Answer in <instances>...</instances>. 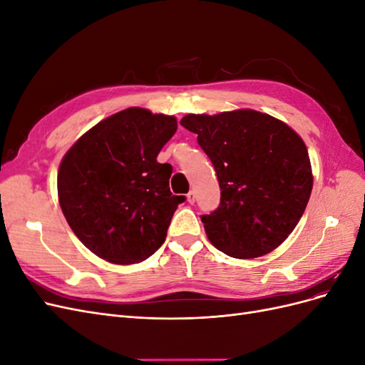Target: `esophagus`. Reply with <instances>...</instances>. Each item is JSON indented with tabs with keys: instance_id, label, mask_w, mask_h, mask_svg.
Instances as JSON below:
<instances>
[{
	"instance_id": "esophagus-1",
	"label": "esophagus",
	"mask_w": 365,
	"mask_h": 365,
	"mask_svg": "<svg viewBox=\"0 0 365 365\" xmlns=\"http://www.w3.org/2000/svg\"><path fill=\"white\" fill-rule=\"evenodd\" d=\"M187 201H189V204H195V201H196L195 190H190L189 193H187Z\"/></svg>"
}]
</instances>
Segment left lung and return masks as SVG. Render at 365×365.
I'll use <instances>...</instances> for the list:
<instances>
[{
    "instance_id": "left-lung-1",
    "label": "left lung",
    "mask_w": 365,
    "mask_h": 365,
    "mask_svg": "<svg viewBox=\"0 0 365 365\" xmlns=\"http://www.w3.org/2000/svg\"><path fill=\"white\" fill-rule=\"evenodd\" d=\"M181 125L197 134L220 187L217 210L201 217L208 240L235 259H256L277 248L312 192L303 138L284 121L254 109L187 114Z\"/></svg>"
}]
</instances>
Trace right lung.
I'll return each instance as SVG.
<instances>
[{
    "label": "right lung",
    "mask_w": 365,
    "mask_h": 365,
    "mask_svg": "<svg viewBox=\"0 0 365 365\" xmlns=\"http://www.w3.org/2000/svg\"><path fill=\"white\" fill-rule=\"evenodd\" d=\"M176 128L173 115L132 106L98 121L63 155L58 172L62 213L96 256L132 264L163 245L185 200L169 189L170 165L157 161Z\"/></svg>",
    "instance_id": "add662e5"
}]
</instances>
